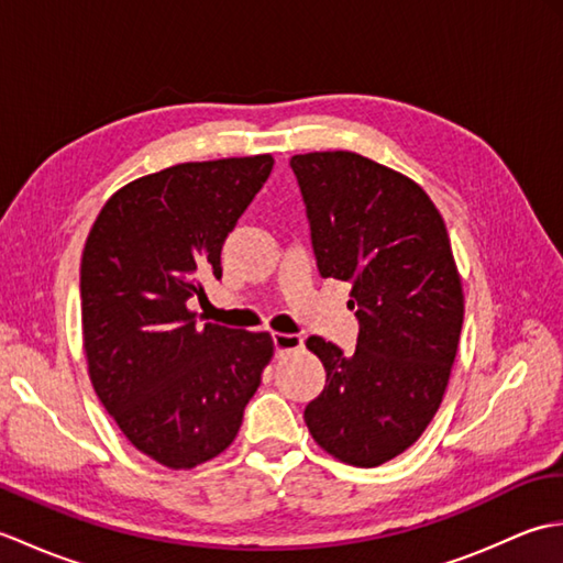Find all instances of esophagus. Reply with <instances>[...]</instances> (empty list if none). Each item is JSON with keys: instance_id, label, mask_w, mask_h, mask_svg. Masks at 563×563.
<instances>
[{"instance_id": "obj_1", "label": "esophagus", "mask_w": 563, "mask_h": 563, "mask_svg": "<svg viewBox=\"0 0 563 563\" xmlns=\"http://www.w3.org/2000/svg\"><path fill=\"white\" fill-rule=\"evenodd\" d=\"M302 336L300 333H273V345L275 353H290V351H300L302 349Z\"/></svg>"}]
</instances>
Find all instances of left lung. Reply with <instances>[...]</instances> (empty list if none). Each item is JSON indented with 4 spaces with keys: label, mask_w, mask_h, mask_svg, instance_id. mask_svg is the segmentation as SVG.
Segmentation results:
<instances>
[{
    "label": "left lung",
    "mask_w": 563,
    "mask_h": 563,
    "mask_svg": "<svg viewBox=\"0 0 563 563\" xmlns=\"http://www.w3.org/2000/svg\"><path fill=\"white\" fill-rule=\"evenodd\" d=\"M321 278L351 283L355 351L307 339L327 387L305 421L321 450L379 466L440 409L457 355L464 295L442 214L409 176L355 152L295 154Z\"/></svg>",
    "instance_id": "obj_1"
}]
</instances>
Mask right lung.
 Wrapping results in <instances>:
<instances>
[{"label": "right lung", "instance_id": "1", "mask_svg": "<svg viewBox=\"0 0 563 563\" xmlns=\"http://www.w3.org/2000/svg\"><path fill=\"white\" fill-rule=\"evenodd\" d=\"M271 154L186 162L106 200L81 254L89 377L133 445L169 470L232 445L273 357L266 331L196 324L200 278H222L227 234L266 184Z\"/></svg>", "mask_w": 563, "mask_h": 563}]
</instances>
